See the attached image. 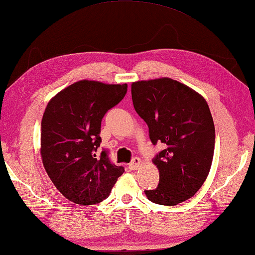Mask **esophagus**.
Returning a JSON list of instances; mask_svg holds the SVG:
<instances>
[{
	"mask_svg": "<svg viewBox=\"0 0 255 255\" xmlns=\"http://www.w3.org/2000/svg\"><path fill=\"white\" fill-rule=\"evenodd\" d=\"M140 166V159L138 157H134L132 161L128 163V168L131 169V170H136V169H138Z\"/></svg>",
	"mask_w": 255,
	"mask_h": 255,
	"instance_id": "1",
	"label": "esophagus"
}]
</instances>
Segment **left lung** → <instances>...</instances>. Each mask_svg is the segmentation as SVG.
Returning <instances> with one entry per match:
<instances>
[{
    "mask_svg": "<svg viewBox=\"0 0 255 255\" xmlns=\"http://www.w3.org/2000/svg\"><path fill=\"white\" fill-rule=\"evenodd\" d=\"M132 100L151 143L166 146L152 159L159 184L145 191L147 199L166 206L189 200L206 180L214 156L215 127L206 100L168 77L133 83Z\"/></svg>",
    "mask_w": 255,
    "mask_h": 255,
    "instance_id": "1",
    "label": "left lung"
}]
</instances>
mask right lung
Instances as JSON below:
<instances>
[{
    "instance_id": "1",
    "label": "right lung",
    "mask_w": 255,
    "mask_h": 255,
    "mask_svg": "<svg viewBox=\"0 0 255 255\" xmlns=\"http://www.w3.org/2000/svg\"><path fill=\"white\" fill-rule=\"evenodd\" d=\"M128 92V85L80 81L49 101L41 121L43 167L55 188L80 205L98 204L109 196L124 172L97 149L101 120Z\"/></svg>"
}]
</instances>
